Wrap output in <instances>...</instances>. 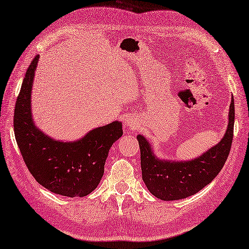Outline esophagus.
<instances>
[{
  "label": "esophagus",
  "mask_w": 249,
  "mask_h": 249,
  "mask_svg": "<svg viewBox=\"0 0 249 249\" xmlns=\"http://www.w3.org/2000/svg\"><path fill=\"white\" fill-rule=\"evenodd\" d=\"M125 125H128L129 128L132 129V130H135V129H137V126H138L137 120L133 119V118H129L128 120L125 121Z\"/></svg>",
  "instance_id": "obj_1"
}]
</instances>
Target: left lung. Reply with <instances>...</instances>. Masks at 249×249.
Listing matches in <instances>:
<instances>
[{
    "label": "left lung",
    "mask_w": 249,
    "mask_h": 249,
    "mask_svg": "<svg viewBox=\"0 0 249 249\" xmlns=\"http://www.w3.org/2000/svg\"><path fill=\"white\" fill-rule=\"evenodd\" d=\"M233 124L232 97L228 128L222 141L197 159L184 162L157 160L147 139L138 135L142 180L149 191L162 201H174L196 195L210 184L222 170L229 155L233 138Z\"/></svg>",
    "instance_id": "obj_1"
}]
</instances>
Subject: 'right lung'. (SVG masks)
<instances>
[{
  "label": "right lung",
  "mask_w": 249,
  "mask_h": 249,
  "mask_svg": "<svg viewBox=\"0 0 249 249\" xmlns=\"http://www.w3.org/2000/svg\"><path fill=\"white\" fill-rule=\"evenodd\" d=\"M39 56L28 66L14 115L15 136L25 165L35 179L56 195L86 196L105 172L112 144L123 135L118 121L90 131L75 142H57L36 128L30 112V94Z\"/></svg>",
  "instance_id": "obj_1"
}]
</instances>
